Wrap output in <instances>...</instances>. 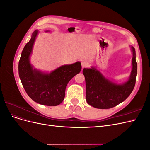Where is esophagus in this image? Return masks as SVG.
Masks as SVG:
<instances>
[{
    "mask_svg": "<svg viewBox=\"0 0 150 150\" xmlns=\"http://www.w3.org/2000/svg\"><path fill=\"white\" fill-rule=\"evenodd\" d=\"M81 65H82V67L83 68H84V67H87L88 66V63L86 62V61H82V62H81Z\"/></svg>",
    "mask_w": 150,
    "mask_h": 150,
    "instance_id": "obj_1",
    "label": "esophagus"
}]
</instances>
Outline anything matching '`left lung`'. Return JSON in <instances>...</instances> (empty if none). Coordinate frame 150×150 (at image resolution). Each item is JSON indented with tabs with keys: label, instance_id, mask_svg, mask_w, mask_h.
Instances as JSON below:
<instances>
[{
	"label": "left lung",
	"instance_id": "obj_1",
	"mask_svg": "<svg viewBox=\"0 0 150 150\" xmlns=\"http://www.w3.org/2000/svg\"><path fill=\"white\" fill-rule=\"evenodd\" d=\"M131 49L133 56V68L129 80L124 84H116L111 82L94 67L83 69L86 87V99L89 105L98 109H110L124 101L132 93L136 83L137 63L135 49L133 47Z\"/></svg>",
	"mask_w": 150,
	"mask_h": 150
}]
</instances>
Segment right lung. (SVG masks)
<instances>
[{"label": "right lung", "mask_w": 150, "mask_h": 150, "mask_svg": "<svg viewBox=\"0 0 150 150\" xmlns=\"http://www.w3.org/2000/svg\"><path fill=\"white\" fill-rule=\"evenodd\" d=\"M38 33V30L34 32L22 50L19 75L25 92L34 101L46 106H57L64 100L67 83L79 73L82 67L80 62H77L62 66L49 74L34 69L30 64L29 56Z\"/></svg>", "instance_id": "right-lung-1"}]
</instances>
